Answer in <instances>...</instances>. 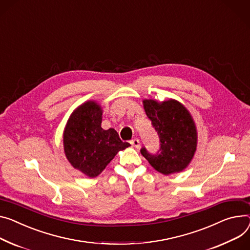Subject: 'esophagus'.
I'll list each match as a JSON object with an SVG mask.
<instances>
[{
    "mask_svg": "<svg viewBox=\"0 0 250 250\" xmlns=\"http://www.w3.org/2000/svg\"><path fill=\"white\" fill-rule=\"evenodd\" d=\"M130 143H131V145L133 147H135V148H139L140 147V141H139L138 138H134L133 140H131Z\"/></svg>",
    "mask_w": 250,
    "mask_h": 250,
    "instance_id": "34e87169",
    "label": "esophagus"
}]
</instances>
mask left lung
<instances>
[{
  "instance_id": "obj_1",
  "label": "left lung",
  "mask_w": 250,
  "mask_h": 250,
  "mask_svg": "<svg viewBox=\"0 0 250 250\" xmlns=\"http://www.w3.org/2000/svg\"><path fill=\"white\" fill-rule=\"evenodd\" d=\"M143 106L158 133L160 149L156 154H151L143 147L141 154L164 175L184 170L193 158L197 146V131L191 114L173 99L161 103L146 99Z\"/></svg>"
}]
</instances>
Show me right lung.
<instances>
[{"mask_svg": "<svg viewBox=\"0 0 250 250\" xmlns=\"http://www.w3.org/2000/svg\"><path fill=\"white\" fill-rule=\"evenodd\" d=\"M102 108L87 101L72 114L64 130L65 155L71 165L90 178L98 176L120 150L129 147L116 130H104Z\"/></svg>", "mask_w": 250, "mask_h": 250, "instance_id": "1", "label": "right lung"}]
</instances>
